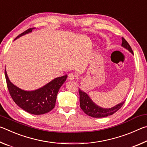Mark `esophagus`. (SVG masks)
<instances>
[{
  "label": "esophagus",
  "mask_w": 147,
  "mask_h": 147,
  "mask_svg": "<svg viewBox=\"0 0 147 147\" xmlns=\"http://www.w3.org/2000/svg\"><path fill=\"white\" fill-rule=\"evenodd\" d=\"M75 74H74L73 73H69L68 74V80H74L75 78Z\"/></svg>",
  "instance_id": "obj_1"
}]
</instances>
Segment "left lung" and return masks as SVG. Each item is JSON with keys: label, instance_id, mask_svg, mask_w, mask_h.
Instances as JSON below:
<instances>
[{"label": "left lung", "instance_id": "1", "mask_svg": "<svg viewBox=\"0 0 147 147\" xmlns=\"http://www.w3.org/2000/svg\"><path fill=\"white\" fill-rule=\"evenodd\" d=\"M121 46L127 49L129 52L134 54L132 49H131L130 45L124 38H122ZM78 91L80 94V104L81 109L86 114L92 117L100 118L113 115L114 113L117 111L123 106L124 102H122L118 104L117 105L113 106L112 108H104L94 104L92 101L91 98L88 96V94L85 92L80 90V89Z\"/></svg>", "mask_w": 147, "mask_h": 147}]
</instances>
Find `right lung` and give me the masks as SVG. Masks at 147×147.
Masks as SVG:
<instances>
[{
    "instance_id": "1",
    "label": "right lung",
    "mask_w": 147,
    "mask_h": 147,
    "mask_svg": "<svg viewBox=\"0 0 147 147\" xmlns=\"http://www.w3.org/2000/svg\"><path fill=\"white\" fill-rule=\"evenodd\" d=\"M33 29L34 28L26 30L15 39L30 33ZM5 77L9 93L17 105L28 113L42 115L49 112L54 108L57 94L65 82L67 75L56 78L43 87L34 91H24L15 86L9 80L6 69Z\"/></svg>"
}]
</instances>
